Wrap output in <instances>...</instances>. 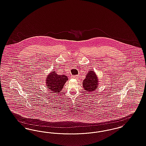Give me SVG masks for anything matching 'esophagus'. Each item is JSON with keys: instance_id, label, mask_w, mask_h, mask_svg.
Wrapping results in <instances>:
<instances>
[{"instance_id": "1", "label": "esophagus", "mask_w": 146, "mask_h": 146, "mask_svg": "<svg viewBox=\"0 0 146 146\" xmlns=\"http://www.w3.org/2000/svg\"><path fill=\"white\" fill-rule=\"evenodd\" d=\"M79 76H78V75H74V76H72V78H73V79H77L79 77H78Z\"/></svg>"}]
</instances>
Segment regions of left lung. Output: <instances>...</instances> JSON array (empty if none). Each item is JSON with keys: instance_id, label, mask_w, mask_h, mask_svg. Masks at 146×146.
<instances>
[{"instance_id": "1", "label": "left lung", "mask_w": 146, "mask_h": 146, "mask_svg": "<svg viewBox=\"0 0 146 146\" xmlns=\"http://www.w3.org/2000/svg\"><path fill=\"white\" fill-rule=\"evenodd\" d=\"M83 87L88 92H94L97 88L98 80L97 75L94 71H89L83 81Z\"/></svg>"}]
</instances>
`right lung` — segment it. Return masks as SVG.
<instances>
[{
    "mask_svg": "<svg viewBox=\"0 0 146 146\" xmlns=\"http://www.w3.org/2000/svg\"><path fill=\"white\" fill-rule=\"evenodd\" d=\"M46 78V86L48 88L54 92V93H59L68 80L67 76L59 75L56 73V72H51Z\"/></svg>",
    "mask_w": 146,
    "mask_h": 146,
    "instance_id": "add662e5",
    "label": "right lung"
}]
</instances>
